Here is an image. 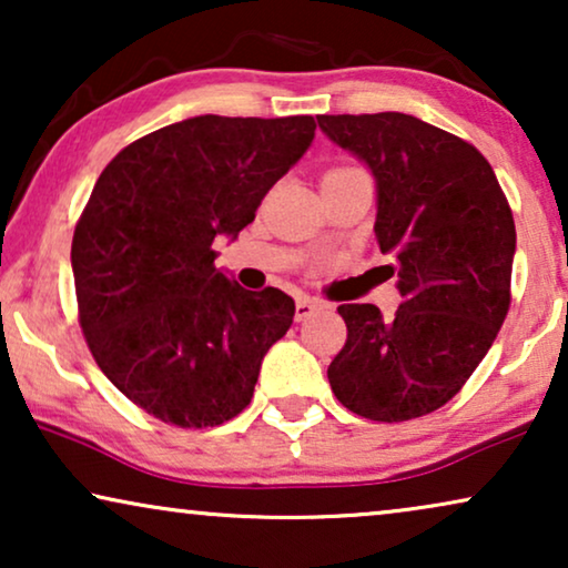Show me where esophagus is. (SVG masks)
Returning a JSON list of instances; mask_svg holds the SVG:
<instances>
[{
    "instance_id": "esophagus-1",
    "label": "esophagus",
    "mask_w": 568,
    "mask_h": 568,
    "mask_svg": "<svg viewBox=\"0 0 568 568\" xmlns=\"http://www.w3.org/2000/svg\"><path fill=\"white\" fill-rule=\"evenodd\" d=\"M323 302H317L313 297H297V307H294V321H307L310 315H315L317 310H323Z\"/></svg>"
}]
</instances>
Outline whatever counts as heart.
Here are the masks:
<instances>
[{
	"label": "heart",
	"instance_id": "b5f03b06",
	"mask_svg": "<svg viewBox=\"0 0 568 568\" xmlns=\"http://www.w3.org/2000/svg\"><path fill=\"white\" fill-rule=\"evenodd\" d=\"M346 170H348V168H346Z\"/></svg>",
	"mask_w": 568,
	"mask_h": 568
}]
</instances>
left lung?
I'll use <instances>...</instances> for the list:
<instances>
[{"instance_id":"1","label":"left lung","mask_w":568,"mask_h":568,"mask_svg":"<svg viewBox=\"0 0 568 568\" xmlns=\"http://www.w3.org/2000/svg\"><path fill=\"white\" fill-rule=\"evenodd\" d=\"M375 175L379 251L403 302L341 305L346 344L328 367L336 398L372 422H408L460 393L509 310L517 232L476 146L406 113L317 115Z\"/></svg>"}]
</instances>
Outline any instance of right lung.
<instances>
[{
    "mask_svg": "<svg viewBox=\"0 0 568 568\" xmlns=\"http://www.w3.org/2000/svg\"><path fill=\"white\" fill-rule=\"evenodd\" d=\"M315 139L313 115H196L152 131L100 173L77 222L80 325L103 375L183 429L216 426L253 398L294 300L247 292L214 266Z\"/></svg>",
    "mask_w": 568,
    "mask_h": 568,
    "instance_id": "1",
    "label": "right lung"
}]
</instances>
